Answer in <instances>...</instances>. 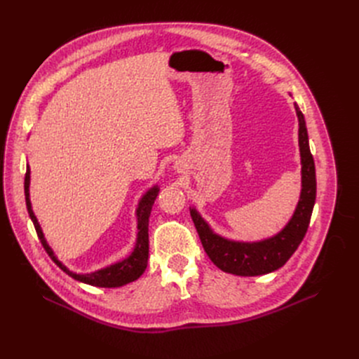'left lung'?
<instances>
[{"mask_svg": "<svg viewBox=\"0 0 359 359\" xmlns=\"http://www.w3.org/2000/svg\"><path fill=\"white\" fill-rule=\"evenodd\" d=\"M298 115V143L301 151V175L302 190L298 206L294 216L286 226L275 236L257 243H240L231 241L226 238L215 233L208 222L204 220L196 209H190V215L198 232L200 241L209 259L226 273L236 276H260L266 273L280 269L291 255L297 251L304 240L310 225L313 208L316 203V166L310 151L309 133H306L304 114L295 104Z\"/></svg>", "mask_w": 359, "mask_h": 359, "instance_id": "left-lung-1", "label": "left lung"}]
</instances>
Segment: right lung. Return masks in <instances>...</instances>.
I'll list each match as a JSON object with an SVG mask.
<instances>
[{
	"label": "right lung",
	"mask_w": 359,
	"mask_h": 359,
	"mask_svg": "<svg viewBox=\"0 0 359 359\" xmlns=\"http://www.w3.org/2000/svg\"><path fill=\"white\" fill-rule=\"evenodd\" d=\"M29 185H30V169L27 165L26 169V175H25V196H26V206H27V212L29 216L33 222V225H35L36 233L39 236V240L45 248V251L48 252V255L53 262L62 270L65 271L68 276H72L73 279L83 282V283H88L92 286H99V287H118V286H123L127 285L130 282L137 280L147 267V259H149V217H150V212H151V206L153 203H155L159 189L158 185L153 187L150 189L140 200L139 203V208L135 215H137V241H135L134 250L133 252L128 255L127 259L118 262L115 264H111L105 269H100L92 273H86V275H80V273H74L72 270H68L57 257L45 240L43 232L39 226V222L32 210V204H30V198H29Z\"/></svg>",
	"instance_id": "add662e5"
}]
</instances>
